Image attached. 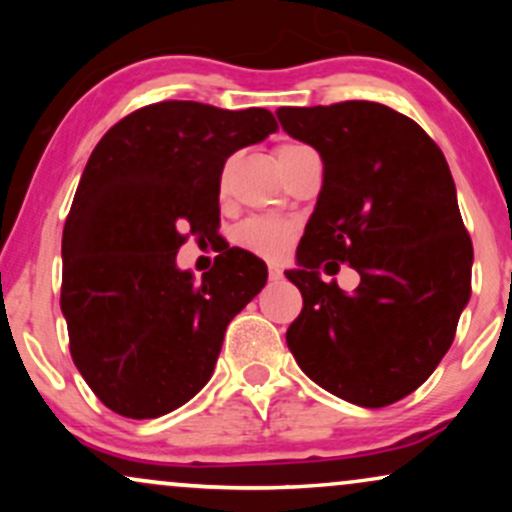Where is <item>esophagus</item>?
I'll return each mask as SVG.
<instances>
[{
  "label": "esophagus",
  "instance_id": "1",
  "mask_svg": "<svg viewBox=\"0 0 512 512\" xmlns=\"http://www.w3.org/2000/svg\"><path fill=\"white\" fill-rule=\"evenodd\" d=\"M269 279H272V281H276V279H281V276H284V272H281V267H279V264H269Z\"/></svg>",
  "mask_w": 512,
  "mask_h": 512
}]
</instances>
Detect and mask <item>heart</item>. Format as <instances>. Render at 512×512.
Segmentation results:
<instances>
[{"instance_id": "1", "label": "heart", "mask_w": 512, "mask_h": 512, "mask_svg": "<svg viewBox=\"0 0 512 512\" xmlns=\"http://www.w3.org/2000/svg\"><path fill=\"white\" fill-rule=\"evenodd\" d=\"M301 144H284L276 151V158H284L289 151L298 149ZM293 238V228L289 223L276 219H248L238 226L236 240L240 248L255 252L262 257H281L289 250Z\"/></svg>"}]
</instances>
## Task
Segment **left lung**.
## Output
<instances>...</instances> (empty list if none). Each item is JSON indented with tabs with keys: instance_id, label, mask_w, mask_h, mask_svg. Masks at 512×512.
Segmentation results:
<instances>
[{
	"instance_id": "1",
	"label": "left lung",
	"mask_w": 512,
	"mask_h": 512,
	"mask_svg": "<svg viewBox=\"0 0 512 512\" xmlns=\"http://www.w3.org/2000/svg\"><path fill=\"white\" fill-rule=\"evenodd\" d=\"M289 137L325 175L286 279L303 310L286 332L313 383L358 407H387L424 385L448 354L472 293V240L436 142L407 115L370 101L279 108ZM349 263L354 294L319 269Z\"/></svg>"
}]
</instances>
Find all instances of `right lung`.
<instances>
[{
	"label": "right lung",
	"mask_w": 512,
	"mask_h": 512,
	"mask_svg": "<svg viewBox=\"0 0 512 512\" xmlns=\"http://www.w3.org/2000/svg\"><path fill=\"white\" fill-rule=\"evenodd\" d=\"M269 110L163 101L105 132L62 233V315L74 366L108 409L156 419L209 383L228 322L267 284L248 250L202 279L175 262L219 228L223 163L276 132Z\"/></svg>",
	"instance_id": "right-lung-1"
}]
</instances>
